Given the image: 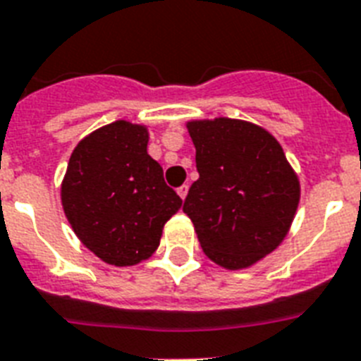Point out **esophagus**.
<instances>
[{
    "instance_id": "esophagus-1",
    "label": "esophagus",
    "mask_w": 361,
    "mask_h": 361,
    "mask_svg": "<svg viewBox=\"0 0 361 361\" xmlns=\"http://www.w3.org/2000/svg\"><path fill=\"white\" fill-rule=\"evenodd\" d=\"M177 192H178V195H180V197H186V195H188V184H183V186H180V188H177Z\"/></svg>"
}]
</instances>
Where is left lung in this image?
Returning a JSON list of instances; mask_svg holds the SVG:
<instances>
[{
    "mask_svg": "<svg viewBox=\"0 0 361 361\" xmlns=\"http://www.w3.org/2000/svg\"><path fill=\"white\" fill-rule=\"evenodd\" d=\"M199 178L183 210L210 261L240 270L272 253L289 233L300 183L278 140L246 121L188 123Z\"/></svg>",
    "mask_w": 361,
    "mask_h": 361,
    "instance_id": "1",
    "label": "left lung"
}]
</instances>
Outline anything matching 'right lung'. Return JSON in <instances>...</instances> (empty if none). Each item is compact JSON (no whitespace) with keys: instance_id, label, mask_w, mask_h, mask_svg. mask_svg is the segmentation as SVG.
Wrapping results in <instances>:
<instances>
[{"instance_id":"obj_1","label":"right lung","mask_w":361,"mask_h":361,"mask_svg":"<svg viewBox=\"0 0 361 361\" xmlns=\"http://www.w3.org/2000/svg\"><path fill=\"white\" fill-rule=\"evenodd\" d=\"M147 143L145 126L115 121L78 143L63 178L66 220L83 246L115 267L151 257L183 204Z\"/></svg>"}]
</instances>
